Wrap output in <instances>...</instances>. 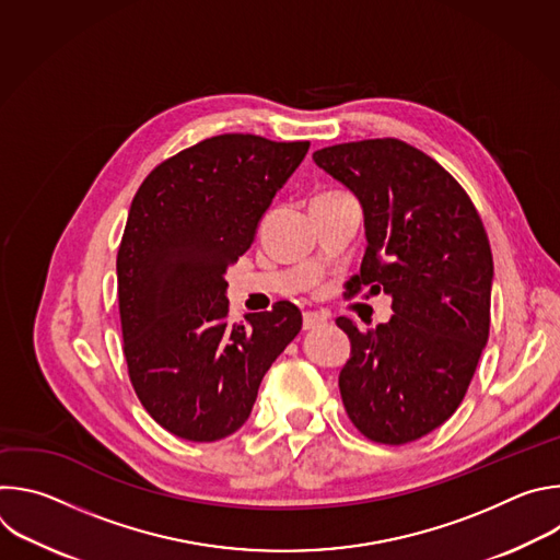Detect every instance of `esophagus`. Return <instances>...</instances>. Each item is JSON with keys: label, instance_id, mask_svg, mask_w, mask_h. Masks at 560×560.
Returning a JSON list of instances; mask_svg holds the SVG:
<instances>
[{"label": "esophagus", "instance_id": "1", "mask_svg": "<svg viewBox=\"0 0 560 560\" xmlns=\"http://www.w3.org/2000/svg\"><path fill=\"white\" fill-rule=\"evenodd\" d=\"M328 324V316L322 312H303V328L312 330L316 326H324Z\"/></svg>", "mask_w": 560, "mask_h": 560}]
</instances>
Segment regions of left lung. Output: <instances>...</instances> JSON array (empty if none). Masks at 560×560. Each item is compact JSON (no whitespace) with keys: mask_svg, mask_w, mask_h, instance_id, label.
<instances>
[{"mask_svg":"<svg viewBox=\"0 0 560 560\" xmlns=\"http://www.w3.org/2000/svg\"><path fill=\"white\" fill-rule=\"evenodd\" d=\"M312 159L363 208L368 248L348 294L385 292L394 312L368 332L337 318L352 343L339 374L346 412L370 441H417L456 412L488 343L494 261L483 221L406 141L339 143Z\"/></svg>","mask_w":560,"mask_h":560,"instance_id":"left-lung-1","label":"left lung"}]
</instances>
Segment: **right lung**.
I'll use <instances>...</instances> for the list:
<instances>
[{"instance_id": "right-lung-1", "label": "right lung", "mask_w": 560, "mask_h": 560, "mask_svg": "<svg viewBox=\"0 0 560 560\" xmlns=\"http://www.w3.org/2000/svg\"><path fill=\"white\" fill-rule=\"evenodd\" d=\"M307 148L210 137L159 164L132 199L117 253L124 354L141 406L179 439L210 443L242 428L301 330L290 301L230 324L225 270L253 246Z\"/></svg>"}]
</instances>
